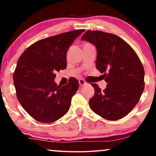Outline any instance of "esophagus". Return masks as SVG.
Listing matches in <instances>:
<instances>
[{
  "mask_svg": "<svg viewBox=\"0 0 156 156\" xmlns=\"http://www.w3.org/2000/svg\"><path fill=\"white\" fill-rule=\"evenodd\" d=\"M78 83H79L80 86H84V85H86V84H87V82H86L85 80H83V79L78 80Z\"/></svg>",
  "mask_w": 156,
  "mask_h": 156,
  "instance_id": "obj_1",
  "label": "esophagus"
}]
</instances>
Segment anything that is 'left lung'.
Instances as JSON below:
<instances>
[{"label":"left lung","mask_w":156,"mask_h":156,"mask_svg":"<svg viewBox=\"0 0 156 156\" xmlns=\"http://www.w3.org/2000/svg\"><path fill=\"white\" fill-rule=\"evenodd\" d=\"M97 49L96 67L107 82L103 91L92 83L94 96L89 105L95 114L108 120L128 115L140 99L144 89V69L136 52L113 34L88 30L81 37Z\"/></svg>","instance_id":"left-lung-1"}]
</instances>
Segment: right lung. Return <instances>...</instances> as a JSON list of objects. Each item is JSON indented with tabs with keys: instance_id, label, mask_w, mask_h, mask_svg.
I'll return each mask as SVG.
<instances>
[{
	"instance_id": "right-lung-1",
	"label": "right lung",
	"mask_w": 156,
	"mask_h": 156,
	"mask_svg": "<svg viewBox=\"0 0 156 156\" xmlns=\"http://www.w3.org/2000/svg\"><path fill=\"white\" fill-rule=\"evenodd\" d=\"M83 31H71L37 41L17 61L13 75L17 98L36 120L53 122L69 111L79 83L70 78L67 85L57 86L55 73L67 67L68 48Z\"/></svg>"
}]
</instances>
